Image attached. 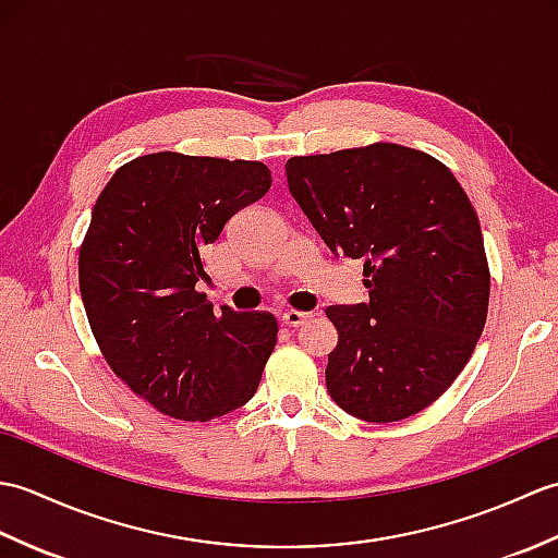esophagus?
I'll return each mask as SVG.
<instances>
[{"instance_id": "34e87169", "label": "esophagus", "mask_w": 558, "mask_h": 558, "mask_svg": "<svg viewBox=\"0 0 558 558\" xmlns=\"http://www.w3.org/2000/svg\"><path fill=\"white\" fill-rule=\"evenodd\" d=\"M312 318V314H304V312H294V310H290V312H286L282 314V324L286 326H292V328H298V326H302V324H306Z\"/></svg>"}]
</instances>
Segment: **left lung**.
<instances>
[{"mask_svg":"<svg viewBox=\"0 0 558 558\" xmlns=\"http://www.w3.org/2000/svg\"><path fill=\"white\" fill-rule=\"evenodd\" d=\"M290 194L333 256L360 258L369 302L326 310L328 393L398 422L456 381L482 336L489 266L477 213L444 162L398 144L290 158Z\"/></svg>","mask_w":558,"mask_h":558,"instance_id":"1","label":"left lung"}]
</instances>
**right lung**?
Returning <instances> with one entry per match:
<instances>
[{
    "mask_svg": "<svg viewBox=\"0 0 558 558\" xmlns=\"http://www.w3.org/2000/svg\"><path fill=\"white\" fill-rule=\"evenodd\" d=\"M270 189L256 160L150 153L122 165L78 254L81 300L110 369L174 420L208 422L254 398L276 348L266 312H232L196 290L204 252Z\"/></svg>",
    "mask_w": 558,
    "mask_h": 558,
    "instance_id": "obj_1",
    "label": "right lung"
}]
</instances>
